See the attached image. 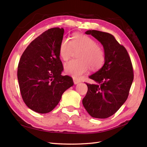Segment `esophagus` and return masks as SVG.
<instances>
[{"mask_svg": "<svg viewBox=\"0 0 147 147\" xmlns=\"http://www.w3.org/2000/svg\"><path fill=\"white\" fill-rule=\"evenodd\" d=\"M73 82L74 84H78L81 82V81L78 79L76 78H73Z\"/></svg>", "mask_w": 147, "mask_h": 147, "instance_id": "1", "label": "esophagus"}]
</instances>
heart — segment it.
<instances>
[{
    "instance_id": "b5f03b06",
    "label": "heart",
    "mask_w": 147,
    "mask_h": 147,
    "mask_svg": "<svg viewBox=\"0 0 147 147\" xmlns=\"http://www.w3.org/2000/svg\"><path fill=\"white\" fill-rule=\"evenodd\" d=\"M81 49L78 54L79 59L72 60L64 65L66 73L75 78H79L91 67L92 70L100 68L105 62V52L95 40L82 34L75 33L70 41L64 37L59 46V54L64 61L71 57L73 50Z\"/></svg>"
}]
</instances>
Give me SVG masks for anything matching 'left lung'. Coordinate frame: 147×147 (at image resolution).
<instances>
[{
    "mask_svg": "<svg viewBox=\"0 0 147 147\" xmlns=\"http://www.w3.org/2000/svg\"><path fill=\"white\" fill-rule=\"evenodd\" d=\"M104 49L105 63L90 79L97 84L86 83L88 91L82 102L92 117L105 119L114 114L129 95L134 74L131 61L126 49L111 34L88 30Z\"/></svg>",
    "mask_w": 147,
    "mask_h": 147,
    "instance_id": "obj_1",
    "label": "left lung"
}]
</instances>
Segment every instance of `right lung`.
Segmentation results:
<instances>
[{
	"label": "right lung",
	"mask_w": 147,
	"mask_h": 147,
	"mask_svg": "<svg viewBox=\"0 0 147 147\" xmlns=\"http://www.w3.org/2000/svg\"><path fill=\"white\" fill-rule=\"evenodd\" d=\"M64 33L59 28L45 31L30 43L19 62L17 76L22 98L38 113L52 111L74 84L70 76L61 75L59 46Z\"/></svg>",
	"instance_id": "1"
}]
</instances>
